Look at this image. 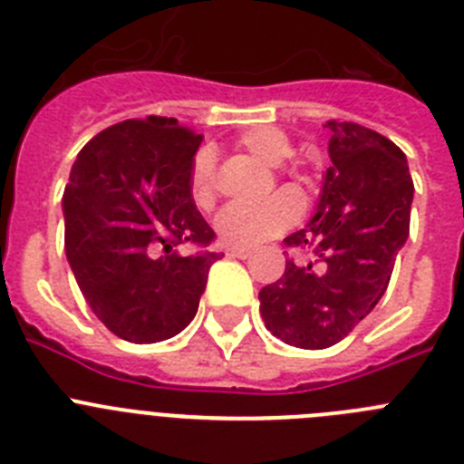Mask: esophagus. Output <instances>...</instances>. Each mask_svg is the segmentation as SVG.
<instances>
[{"label":"esophagus","instance_id":"1","mask_svg":"<svg viewBox=\"0 0 464 464\" xmlns=\"http://www.w3.org/2000/svg\"><path fill=\"white\" fill-rule=\"evenodd\" d=\"M227 256L229 257H241V260H246V257L253 256V251H251V248H244V246H232V248H227Z\"/></svg>","mask_w":464,"mask_h":464}]
</instances>
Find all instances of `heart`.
<instances>
[{
    "mask_svg": "<svg viewBox=\"0 0 464 464\" xmlns=\"http://www.w3.org/2000/svg\"><path fill=\"white\" fill-rule=\"evenodd\" d=\"M239 146L262 160L265 165H281L293 153L288 134L276 127H256L241 134ZM192 202L199 208H208L216 199V181H213V162L208 155L195 160L190 176ZM302 216V197L285 188L267 199L253 204H229L216 218V229L220 239L235 246H257L274 239L288 227H293Z\"/></svg>",
    "mask_w": 464,
    "mask_h": 464,
    "instance_id": "1",
    "label": "heart"
}]
</instances>
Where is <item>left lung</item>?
Masks as SVG:
<instances>
[{
    "instance_id": "1",
    "label": "left lung",
    "mask_w": 464,
    "mask_h": 464,
    "mask_svg": "<svg viewBox=\"0 0 464 464\" xmlns=\"http://www.w3.org/2000/svg\"><path fill=\"white\" fill-rule=\"evenodd\" d=\"M330 167L318 211L285 237L306 262L285 260L276 283L260 290L267 330L297 348H330L370 314L391 283L409 237L413 181L391 139L358 122L327 121Z\"/></svg>"
}]
</instances>
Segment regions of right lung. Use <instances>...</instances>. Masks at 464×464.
I'll list each match as a JSON object with an SVG mask.
<instances>
[{
    "label": "right lung",
    "instance_id": "obj_1",
    "mask_svg": "<svg viewBox=\"0 0 464 464\" xmlns=\"http://www.w3.org/2000/svg\"><path fill=\"white\" fill-rule=\"evenodd\" d=\"M202 134L176 118L122 121L90 139L64 188V251L92 314L134 343L190 325L220 253L190 195ZM181 243L200 248L183 256Z\"/></svg>",
    "mask_w": 464,
    "mask_h": 464
}]
</instances>
